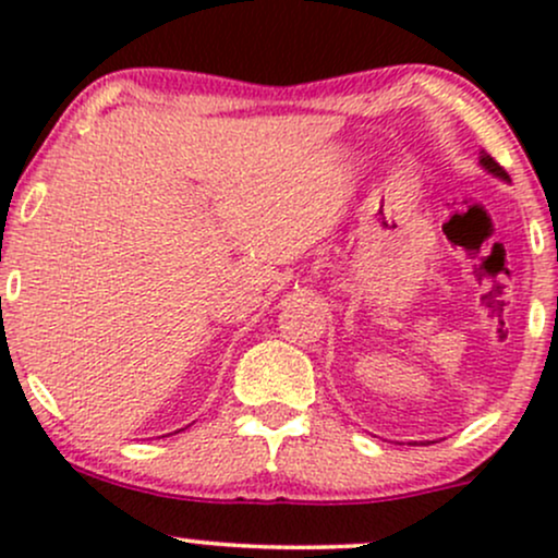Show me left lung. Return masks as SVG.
I'll use <instances>...</instances> for the list:
<instances>
[{"mask_svg":"<svg viewBox=\"0 0 558 558\" xmlns=\"http://www.w3.org/2000/svg\"><path fill=\"white\" fill-rule=\"evenodd\" d=\"M480 165H483V170H488L490 175H496V178H501V181H509V175H506V170L501 168V165L496 162V159H493L488 151H480ZM430 444V440H420V446H427ZM417 446V444H414Z\"/></svg>","mask_w":558,"mask_h":558,"instance_id":"obj_1","label":"left lung"}]
</instances>
